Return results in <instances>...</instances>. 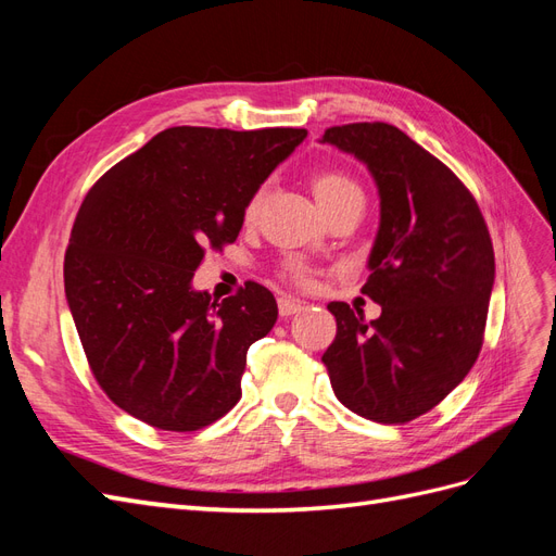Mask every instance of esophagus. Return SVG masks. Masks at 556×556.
<instances>
[{"label": "esophagus", "mask_w": 556, "mask_h": 556, "mask_svg": "<svg viewBox=\"0 0 556 556\" xmlns=\"http://www.w3.org/2000/svg\"><path fill=\"white\" fill-rule=\"evenodd\" d=\"M301 308H304V301H299V299H294V296H280V299H278V311H280L282 317L294 315V313H299Z\"/></svg>", "instance_id": "1"}]
</instances>
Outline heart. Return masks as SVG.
<instances>
[{"label":"heart","mask_w":556,"mask_h":556,"mask_svg":"<svg viewBox=\"0 0 556 556\" xmlns=\"http://www.w3.org/2000/svg\"><path fill=\"white\" fill-rule=\"evenodd\" d=\"M311 188L319 201V206H323V211H331L333 206H339L341 201L345 199H352V197H362V188L357 185V180L348 176L345 172H339V169H317L311 174ZM262 199H264V192L262 190H255L248 201H245V208H243V217L245 220H252L260 213V206H262ZM280 276L296 285V288H313L315 285V271L299 260H290L285 262L280 266Z\"/></svg>","instance_id":"1"}]
</instances>
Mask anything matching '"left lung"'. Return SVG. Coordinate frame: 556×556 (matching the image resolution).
Listing matches in <instances>:
<instances>
[{
    "instance_id": "8db88e82",
    "label": "left lung",
    "mask_w": 556,
    "mask_h": 556,
    "mask_svg": "<svg viewBox=\"0 0 556 556\" xmlns=\"http://www.w3.org/2000/svg\"><path fill=\"white\" fill-rule=\"evenodd\" d=\"M366 162L380 229L362 294L378 319L331 301L336 339L323 355L333 394L380 425L429 413L476 364L494 285V248L476 197L450 166L387 123L325 129Z\"/></svg>"
}]
</instances>
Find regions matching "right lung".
<instances>
[{"label":"right lung","instance_id":"obj_1","mask_svg":"<svg viewBox=\"0 0 556 556\" xmlns=\"http://www.w3.org/2000/svg\"><path fill=\"white\" fill-rule=\"evenodd\" d=\"M306 134L169 127L83 199L64 290L90 371L117 408L162 431H197L237 406L248 348L276 325V299L248 280L217 304L190 280L208 250L237 241L248 197Z\"/></svg>","mask_w":556,"mask_h":556}]
</instances>
